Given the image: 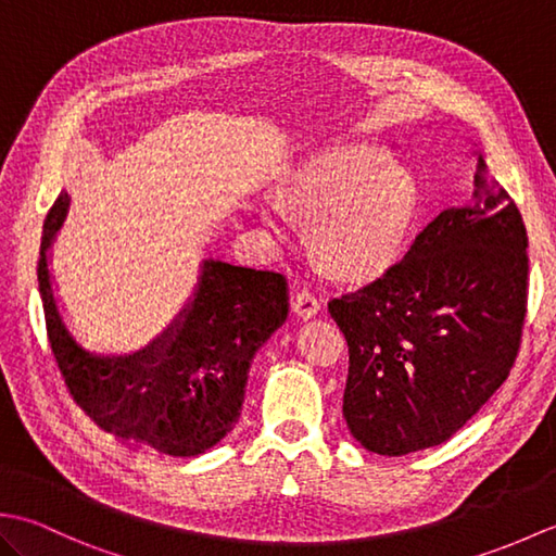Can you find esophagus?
<instances>
[{
	"mask_svg": "<svg viewBox=\"0 0 556 556\" xmlns=\"http://www.w3.org/2000/svg\"><path fill=\"white\" fill-rule=\"evenodd\" d=\"M291 313L301 317V320H308L317 311H320V301H317L308 289H301L296 293H291Z\"/></svg>",
	"mask_w": 556,
	"mask_h": 556,
	"instance_id": "1",
	"label": "esophagus"
}]
</instances>
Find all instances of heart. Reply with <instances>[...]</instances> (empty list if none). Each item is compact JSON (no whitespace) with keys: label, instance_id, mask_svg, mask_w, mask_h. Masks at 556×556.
Listing matches in <instances>:
<instances>
[{"label":"heart","instance_id":"b5f03b06","mask_svg":"<svg viewBox=\"0 0 556 556\" xmlns=\"http://www.w3.org/2000/svg\"><path fill=\"white\" fill-rule=\"evenodd\" d=\"M305 215L311 251L346 277H370L404 251L418 215V181L396 157L351 143L315 152L255 203L257 222L287 236V212Z\"/></svg>","mask_w":556,"mask_h":556}]
</instances>
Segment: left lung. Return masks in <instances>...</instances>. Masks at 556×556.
<instances>
[{
	"instance_id": "8db88e82",
	"label": "left lung",
	"mask_w": 556,
	"mask_h": 556,
	"mask_svg": "<svg viewBox=\"0 0 556 556\" xmlns=\"http://www.w3.org/2000/svg\"><path fill=\"white\" fill-rule=\"evenodd\" d=\"M478 162L473 200L446 207L380 279L329 301L349 344L344 418L382 456L446 442L509 377L521 344L528 236Z\"/></svg>"
}]
</instances>
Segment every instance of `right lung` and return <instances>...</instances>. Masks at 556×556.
Here are the masks:
<instances>
[{"label": "right lung", "instance_id": "add662e5", "mask_svg": "<svg viewBox=\"0 0 556 556\" xmlns=\"http://www.w3.org/2000/svg\"><path fill=\"white\" fill-rule=\"evenodd\" d=\"M68 203L62 191L47 212L38 285L71 396L124 442L169 456L205 454L239 422L255 353L287 320L285 277L205 257L191 299L143 349L90 351L64 320L50 267Z\"/></svg>", "mask_w": 556, "mask_h": 556}]
</instances>
